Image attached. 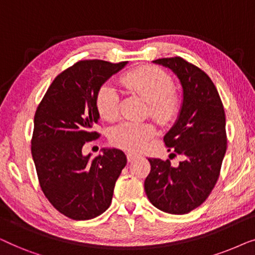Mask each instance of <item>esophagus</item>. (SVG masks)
<instances>
[{"mask_svg": "<svg viewBox=\"0 0 255 255\" xmlns=\"http://www.w3.org/2000/svg\"><path fill=\"white\" fill-rule=\"evenodd\" d=\"M127 158H128V162H132L133 161V160H135L138 158V154H135V153H128L127 154Z\"/></svg>", "mask_w": 255, "mask_h": 255, "instance_id": "esophagus-1", "label": "esophagus"}]
</instances>
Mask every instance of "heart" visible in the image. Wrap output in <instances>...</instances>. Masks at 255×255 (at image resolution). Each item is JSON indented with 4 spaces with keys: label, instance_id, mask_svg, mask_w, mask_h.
<instances>
[{
    "label": "heart",
    "instance_id": "heart-1",
    "mask_svg": "<svg viewBox=\"0 0 255 255\" xmlns=\"http://www.w3.org/2000/svg\"><path fill=\"white\" fill-rule=\"evenodd\" d=\"M121 82L130 92L148 103V114L160 124H167L176 116L179 99L174 92L172 76L154 66H141L122 75ZM96 108L103 120L113 122L120 115V92L111 82L102 85L96 95ZM155 134L149 122H123L110 130V142L125 151L144 148Z\"/></svg>",
    "mask_w": 255,
    "mask_h": 255
}]
</instances>
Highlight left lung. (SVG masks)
Segmentation results:
<instances>
[{
	"label": "left lung",
	"instance_id": "8db88e82",
	"mask_svg": "<svg viewBox=\"0 0 255 255\" xmlns=\"http://www.w3.org/2000/svg\"><path fill=\"white\" fill-rule=\"evenodd\" d=\"M177 76L182 106L163 137L168 151L183 155L173 167L169 160L148 159L151 172L144 187L151 203L172 215H184L203 203L219 177L226 152L224 107L211 79L180 57L156 59Z\"/></svg>",
	"mask_w": 255,
	"mask_h": 255
}]
</instances>
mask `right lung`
I'll list each match as a JSON object with an SVG mask.
<instances>
[{
	"instance_id": "obj_1",
	"label": "right lung",
	"mask_w": 255,
	"mask_h": 255,
	"mask_svg": "<svg viewBox=\"0 0 255 255\" xmlns=\"http://www.w3.org/2000/svg\"><path fill=\"white\" fill-rule=\"evenodd\" d=\"M127 61L82 60L60 73L48 87L34 115L31 153L41 190L62 215L87 221L110 207L115 183L127 165L124 152L103 148L83 155L82 147L100 134L99 89Z\"/></svg>"
}]
</instances>
